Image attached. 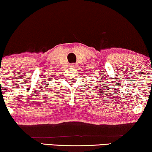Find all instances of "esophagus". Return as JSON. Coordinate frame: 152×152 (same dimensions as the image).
<instances>
[{
	"instance_id": "esophagus-1",
	"label": "esophagus",
	"mask_w": 152,
	"mask_h": 152,
	"mask_svg": "<svg viewBox=\"0 0 152 152\" xmlns=\"http://www.w3.org/2000/svg\"><path fill=\"white\" fill-rule=\"evenodd\" d=\"M70 67H72V68L77 67V64H70Z\"/></svg>"
}]
</instances>
